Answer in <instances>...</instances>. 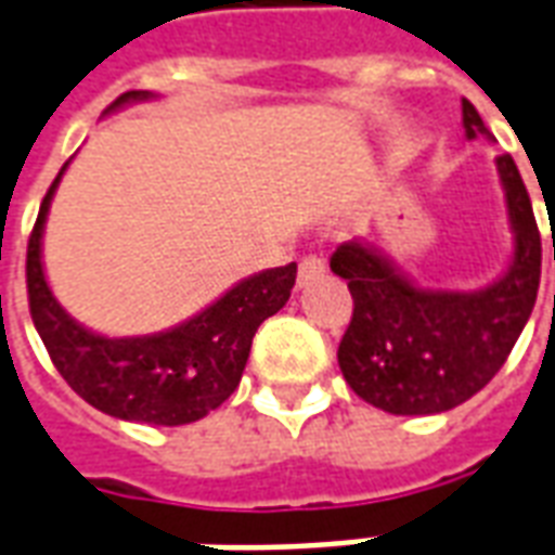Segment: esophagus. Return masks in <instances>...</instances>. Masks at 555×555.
Segmentation results:
<instances>
[{"label": "esophagus", "mask_w": 555, "mask_h": 555, "mask_svg": "<svg viewBox=\"0 0 555 555\" xmlns=\"http://www.w3.org/2000/svg\"><path fill=\"white\" fill-rule=\"evenodd\" d=\"M326 273V258L320 256H306L302 261H299V288H306L309 282H314V279H320Z\"/></svg>", "instance_id": "1"}]
</instances>
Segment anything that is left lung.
Listing matches in <instances>:
<instances>
[{"label": "left lung", "instance_id": "1", "mask_svg": "<svg viewBox=\"0 0 555 555\" xmlns=\"http://www.w3.org/2000/svg\"><path fill=\"white\" fill-rule=\"evenodd\" d=\"M462 120L467 138H491L467 100ZM496 170L515 229V258L506 276L486 291L417 288L359 241L332 253V273L347 279L352 294L338 364L364 403L391 414L447 412L482 391L506 364L539 297L541 235L512 155H500Z\"/></svg>", "mask_w": 555, "mask_h": 555}]
</instances>
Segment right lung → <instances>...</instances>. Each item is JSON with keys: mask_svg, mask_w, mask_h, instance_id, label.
Instances as JSON below:
<instances>
[{"mask_svg": "<svg viewBox=\"0 0 555 555\" xmlns=\"http://www.w3.org/2000/svg\"><path fill=\"white\" fill-rule=\"evenodd\" d=\"M150 96L146 90H126L108 111ZM61 173L40 203L26 253L28 311L55 371L85 403L120 421L182 426L215 412L237 388L258 326L288 302L297 264L291 261L244 279L215 306L170 332L143 338L93 335L61 309L40 264V235Z\"/></svg>", "mask_w": 555, "mask_h": 555, "instance_id": "1", "label": "right lung"}]
</instances>
